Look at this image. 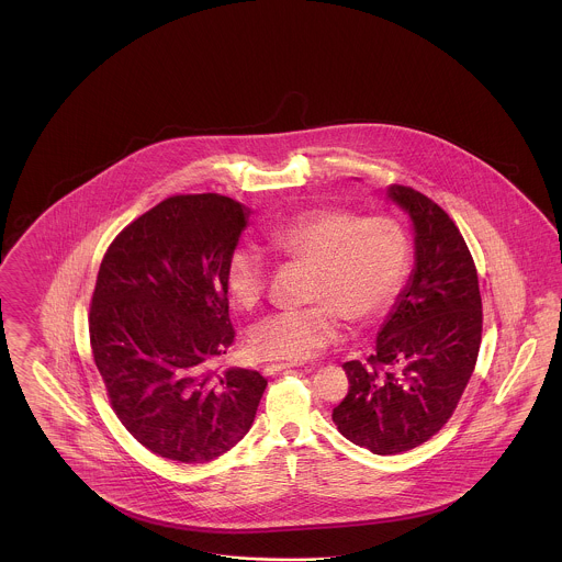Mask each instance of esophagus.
I'll return each mask as SVG.
<instances>
[{"label":"esophagus","instance_id":"obj_1","mask_svg":"<svg viewBox=\"0 0 562 562\" xmlns=\"http://www.w3.org/2000/svg\"><path fill=\"white\" fill-rule=\"evenodd\" d=\"M296 363H289V361H278V363H268L266 368H263V372L266 374H278V372H282V370H291L294 368Z\"/></svg>","mask_w":562,"mask_h":562}]
</instances>
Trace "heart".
Masks as SVG:
<instances>
[{
  "mask_svg": "<svg viewBox=\"0 0 562 562\" xmlns=\"http://www.w3.org/2000/svg\"><path fill=\"white\" fill-rule=\"evenodd\" d=\"M284 259L312 268L303 310L266 317L250 347L266 360L305 361L340 337L342 317L356 324L379 319L404 289L409 238L389 215L361 217L349 209H310L268 234ZM268 282V261L255 245H238L227 261V289L240 307H255Z\"/></svg>",
  "mask_w": 562,
  "mask_h": 562,
  "instance_id": "b5f03b06",
  "label": "heart"
}]
</instances>
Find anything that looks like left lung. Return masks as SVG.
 Instances as JSON below:
<instances>
[{
  "mask_svg": "<svg viewBox=\"0 0 562 562\" xmlns=\"http://www.w3.org/2000/svg\"><path fill=\"white\" fill-rule=\"evenodd\" d=\"M414 227V270L374 353L345 361L349 393L333 409L342 437L379 456L418 448L448 423L479 356V278L448 213L407 186H389Z\"/></svg>",
  "mask_w": 562,
  "mask_h": 562,
  "instance_id": "obj_1",
  "label": "left lung"
}]
</instances>
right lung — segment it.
<instances>
[{"label": "right lung", "mask_w": 562, "mask_h": 562, "mask_svg": "<svg viewBox=\"0 0 562 562\" xmlns=\"http://www.w3.org/2000/svg\"><path fill=\"white\" fill-rule=\"evenodd\" d=\"M245 204L180 194L127 225L106 250L91 296L93 361L116 418L167 460L202 464L234 448L268 381L213 363L234 342L227 261Z\"/></svg>", "instance_id": "right-lung-1"}]
</instances>
